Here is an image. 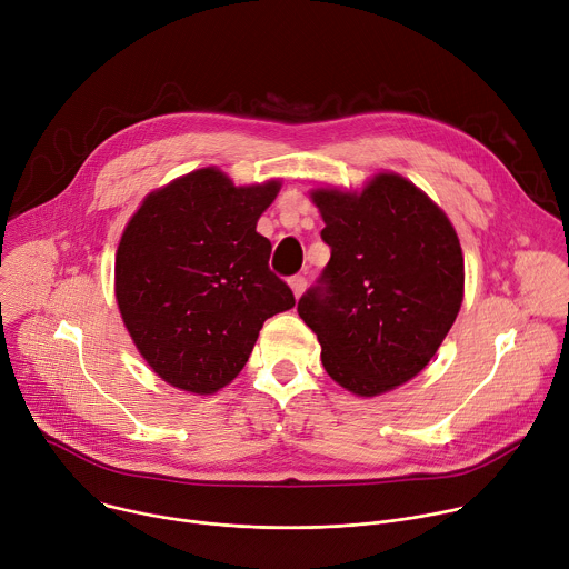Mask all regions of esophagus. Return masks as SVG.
Here are the masks:
<instances>
[{"label":"esophagus","mask_w":569,"mask_h":569,"mask_svg":"<svg viewBox=\"0 0 569 569\" xmlns=\"http://www.w3.org/2000/svg\"><path fill=\"white\" fill-rule=\"evenodd\" d=\"M290 288H292L295 299H299V297L303 295V290H306V277H301V274L292 277V279H290Z\"/></svg>","instance_id":"esophagus-1"}]
</instances>
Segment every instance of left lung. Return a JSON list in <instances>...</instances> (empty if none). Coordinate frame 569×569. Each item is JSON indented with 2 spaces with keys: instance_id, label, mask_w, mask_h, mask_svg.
<instances>
[{
  "instance_id": "8db88e82",
  "label": "left lung",
  "mask_w": 569,
  "mask_h": 569,
  "mask_svg": "<svg viewBox=\"0 0 569 569\" xmlns=\"http://www.w3.org/2000/svg\"><path fill=\"white\" fill-rule=\"evenodd\" d=\"M331 261L297 312L345 389L378 396L437 353L463 299V257L446 213L412 182L378 173L362 193L312 191Z\"/></svg>"
}]
</instances>
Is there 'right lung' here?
<instances>
[{
  "label": "right lung",
  "mask_w": 569,
  "mask_h": 569,
  "mask_svg": "<svg viewBox=\"0 0 569 569\" xmlns=\"http://www.w3.org/2000/svg\"><path fill=\"white\" fill-rule=\"evenodd\" d=\"M277 180L233 187L218 169L152 191L130 218L114 263L126 329L150 369L191 393H213L246 367L263 321L295 306L257 231Z\"/></svg>",
  "instance_id": "right-lung-1"
}]
</instances>
